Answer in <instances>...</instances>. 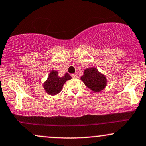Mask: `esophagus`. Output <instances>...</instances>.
<instances>
[{
  "label": "esophagus",
  "mask_w": 146,
  "mask_h": 146,
  "mask_svg": "<svg viewBox=\"0 0 146 146\" xmlns=\"http://www.w3.org/2000/svg\"><path fill=\"white\" fill-rule=\"evenodd\" d=\"M71 76H72V78H78V75L76 74V73H74V74H72L71 75Z\"/></svg>",
  "instance_id": "obj_1"
}]
</instances>
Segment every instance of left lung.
I'll return each instance as SVG.
<instances>
[{
  "instance_id": "1",
  "label": "left lung",
  "mask_w": 146,
  "mask_h": 146,
  "mask_svg": "<svg viewBox=\"0 0 146 146\" xmlns=\"http://www.w3.org/2000/svg\"><path fill=\"white\" fill-rule=\"evenodd\" d=\"M80 80L88 88L95 92L103 90L108 84V80L105 75L94 66L86 68Z\"/></svg>"
}]
</instances>
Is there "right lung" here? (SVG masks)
<instances>
[{
	"instance_id": "obj_1",
	"label": "right lung",
	"mask_w": 146,
	"mask_h": 146,
	"mask_svg": "<svg viewBox=\"0 0 146 146\" xmlns=\"http://www.w3.org/2000/svg\"><path fill=\"white\" fill-rule=\"evenodd\" d=\"M71 79L72 78L68 73H66L64 76L60 77L58 72L56 70H52L50 71L47 80L43 84V88L50 95H56L62 90L63 85L66 81Z\"/></svg>"
}]
</instances>
